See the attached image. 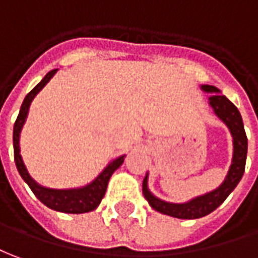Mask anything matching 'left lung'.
Returning <instances> with one entry per match:
<instances>
[{
	"mask_svg": "<svg viewBox=\"0 0 258 258\" xmlns=\"http://www.w3.org/2000/svg\"><path fill=\"white\" fill-rule=\"evenodd\" d=\"M201 90L212 94L209 97V105L212 106L215 115L221 119L232 133L233 159H232L230 168L227 171L226 178L221 185L211 192L200 195V197L188 201V202H184V204H171V202H166V201L154 197L149 191V186H147L149 174H146V177L143 180V195L149 202V205L160 214L168 215V216L178 218V219H198V218L207 216L208 214L214 212L239 184V181L241 180L243 173H244V167H246L247 136L244 132L240 112L225 95L219 94L221 91L214 85H202Z\"/></svg>",
	"mask_w": 258,
	"mask_h": 258,
	"instance_id": "1",
	"label": "left lung"
}]
</instances>
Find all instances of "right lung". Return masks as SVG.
I'll return each mask as SVG.
<instances>
[{
	"instance_id": "obj_1",
	"label": "right lung",
	"mask_w": 258,
	"mask_h": 258,
	"mask_svg": "<svg viewBox=\"0 0 258 258\" xmlns=\"http://www.w3.org/2000/svg\"><path fill=\"white\" fill-rule=\"evenodd\" d=\"M56 72L57 70H51L47 73L43 80L25 97L24 102L21 105L19 115H18L15 125H14V157H15V164H17L21 177L36 195L37 200L43 202L46 207L58 211V212H64V214H85V212L94 211L101 204V201L105 195L108 181L111 178L113 171L122 166L125 156H120L118 159L112 160L111 163L99 173L98 177L85 186L72 188V189H53V188H46V186L37 184L36 181L29 175L24 164L22 156H21V149H19V135H21L22 126L26 120V116H28L32 99L35 98L37 92L50 81V78L56 74Z\"/></svg>"
}]
</instances>
